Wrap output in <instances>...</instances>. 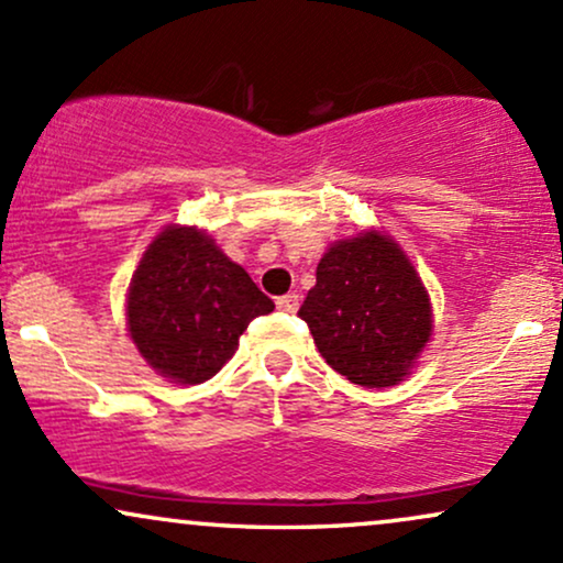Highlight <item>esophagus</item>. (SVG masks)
Returning <instances> with one entry per match:
<instances>
[{"label":"esophagus","instance_id":"esophagus-1","mask_svg":"<svg viewBox=\"0 0 563 563\" xmlns=\"http://www.w3.org/2000/svg\"><path fill=\"white\" fill-rule=\"evenodd\" d=\"M275 303H277V309H280V312L294 314L296 309H299V294H286V296H280V299H277Z\"/></svg>","mask_w":563,"mask_h":563}]
</instances>
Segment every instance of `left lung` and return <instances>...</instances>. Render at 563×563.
<instances>
[{"label": "left lung", "instance_id": "8db88e82", "mask_svg": "<svg viewBox=\"0 0 563 563\" xmlns=\"http://www.w3.org/2000/svg\"><path fill=\"white\" fill-rule=\"evenodd\" d=\"M299 318L322 360L352 384H399L431 339V301L405 251L380 232L333 243Z\"/></svg>", "mask_w": 563, "mask_h": 563}]
</instances>
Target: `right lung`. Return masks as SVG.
Returning <instances> with one entry per match:
<instances>
[{"label":"right lung","instance_id":"obj_1","mask_svg":"<svg viewBox=\"0 0 563 563\" xmlns=\"http://www.w3.org/2000/svg\"><path fill=\"white\" fill-rule=\"evenodd\" d=\"M273 309L214 238L172 224L134 269L126 325L153 371L174 384H203L235 354L249 322Z\"/></svg>","mask_w":563,"mask_h":563}]
</instances>
